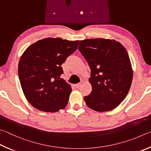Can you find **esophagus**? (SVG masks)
Segmentation results:
<instances>
[{
	"label": "esophagus",
	"mask_w": 151,
	"mask_h": 151,
	"mask_svg": "<svg viewBox=\"0 0 151 151\" xmlns=\"http://www.w3.org/2000/svg\"><path fill=\"white\" fill-rule=\"evenodd\" d=\"M82 83H83V81H81V82H80V83H77V84H75V85H74V86H75V88H80V87L81 85H82Z\"/></svg>",
	"instance_id": "1"
}]
</instances>
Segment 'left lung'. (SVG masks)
<instances>
[{"mask_svg":"<svg viewBox=\"0 0 151 151\" xmlns=\"http://www.w3.org/2000/svg\"><path fill=\"white\" fill-rule=\"evenodd\" d=\"M91 69V93L84 97L87 105L104 112L117 107L127 95L133 70L127 52L114 40L94 38L80 42L78 47Z\"/></svg>","mask_w":151,"mask_h":151,"instance_id":"1","label":"left lung"}]
</instances>
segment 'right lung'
I'll list each match as a JSON object with an SVG mask.
<instances>
[{
    "mask_svg": "<svg viewBox=\"0 0 151 151\" xmlns=\"http://www.w3.org/2000/svg\"><path fill=\"white\" fill-rule=\"evenodd\" d=\"M79 41L45 38L29 46L18 63L24 94L37 109L56 112L68 104L71 88L61 78L62 64L78 48Z\"/></svg>",
    "mask_w": 151,
    "mask_h": 151,
    "instance_id": "add662e5",
    "label": "right lung"
}]
</instances>
